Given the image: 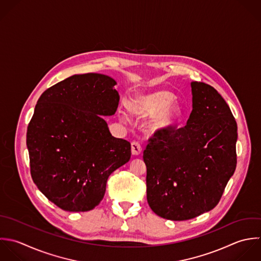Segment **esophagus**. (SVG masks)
Segmentation results:
<instances>
[{
	"label": "esophagus",
	"mask_w": 261,
	"mask_h": 261,
	"mask_svg": "<svg viewBox=\"0 0 261 261\" xmlns=\"http://www.w3.org/2000/svg\"><path fill=\"white\" fill-rule=\"evenodd\" d=\"M131 151H132L133 155H139L141 153V151H142V147H141V145L138 142L133 141L131 143Z\"/></svg>",
	"instance_id": "1"
}]
</instances>
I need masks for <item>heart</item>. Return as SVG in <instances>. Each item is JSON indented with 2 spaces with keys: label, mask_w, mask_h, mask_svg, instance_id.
<instances>
[{
  "label": "heart",
  "mask_w": 261,
  "mask_h": 261,
  "mask_svg": "<svg viewBox=\"0 0 261 261\" xmlns=\"http://www.w3.org/2000/svg\"><path fill=\"white\" fill-rule=\"evenodd\" d=\"M175 98L169 90L139 94L128 102L127 109L134 117L149 118L145 131L150 136H159L175 127L183 116V107ZM120 118L124 119L123 116Z\"/></svg>",
  "instance_id": "obj_1"
}]
</instances>
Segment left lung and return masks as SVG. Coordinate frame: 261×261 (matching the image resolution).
Instances as JSON below:
<instances>
[{
	"instance_id": "8db88e82",
	"label": "left lung",
	"mask_w": 261,
	"mask_h": 261,
	"mask_svg": "<svg viewBox=\"0 0 261 261\" xmlns=\"http://www.w3.org/2000/svg\"><path fill=\"white\" fill-rule=\"evenodd\" d=\"M191 91L186 126L153 136L143 151L147 202L171 221L215 208L237 165V123L226 100L203 82H191Z\"/></svg>"
}]
</instances>
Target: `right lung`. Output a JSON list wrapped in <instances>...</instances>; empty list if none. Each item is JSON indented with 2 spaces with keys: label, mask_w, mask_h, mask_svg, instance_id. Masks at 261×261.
I'll use <instances>...</instances> for the list:
<instances>
[{
  "label": "right lung",
  "mask_w": 261,
  "mask_h": 261,
  "mask_svg": "<svg viewBox=\"0 0 261 261\" xmlns=\"http://www.w3.org/2000/svg\"><path fill=\"white\" fill-rule=\"evenodd\" d=\"M116 84L103 74L73 75L37 100L26 134L31 177L64 211L93 210L109 176L131 158L130 142L112 136L101 117L117 111Z\"/></svg>",
  "instance_id": "1"
}]
</instances>
